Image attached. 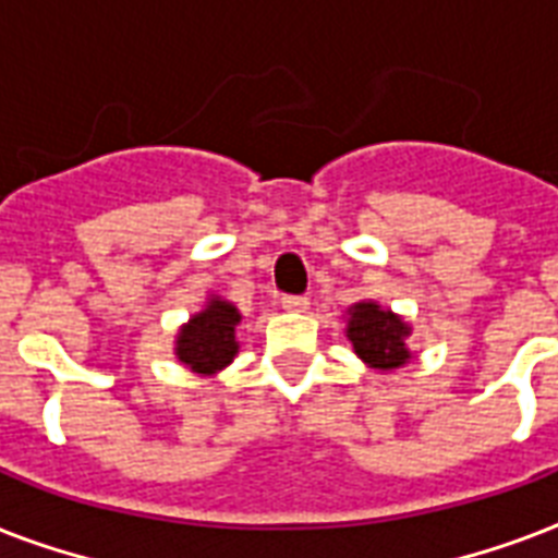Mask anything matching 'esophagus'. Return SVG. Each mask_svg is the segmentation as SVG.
Masks as SVG:
<instances>
[{
  "instance_id": "1",
  "label": "esophagus",
  "mask_w": 558,
  "mask_h": 558,
  "mask_svg": "<svg viewBox=\"0 0 558 558\" xmlns=\"http://www.w3.org/2000/svg\"><path fill=\"white\" fill-rule=\"evenodd\" d=\"M280 306H283L287 313H306V310H310V301L301 295H283L280 298Z\"/></svg>"
}]
</instances>
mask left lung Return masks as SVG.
I'll use <instances>...</instances> for the list:
<instances>
[{
	"mask_svg": "<svg viewBox=\"0 0 558 558\" xmlns=\"http://www.w3.org/2000/svg\"><path fill=\"white\" fill-rule=\"evenodd\" d=\"M344 332L356 356L373 371H397L414 359V353L408 350L411 324L376 301H359L350 306Z\"/></svg>",
	"mask_w": 558,
	"mask_h": 558,
	"instance_id": "8db88e82",
	"label": "left lung"
}]
</instances>
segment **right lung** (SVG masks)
Masks as SVG:
<instances>
[{
  "instance_id": "add662e5",
  "label": "right lung",
  "mask_w": 558,
  "mask_h": 558,
  "mask_svg": "<svg viewBox=\"0 0 558 558\" xmlns=\"http://www.w3.org/2000/svg\"><path fill=\"white\" fill-rule=\"evenodd\" d=\"M243 315L222 295H208L199 313H193L177 330L173 356L196 376H217L240 353L236 327Z\"/></svg>"
}]
</instances>
